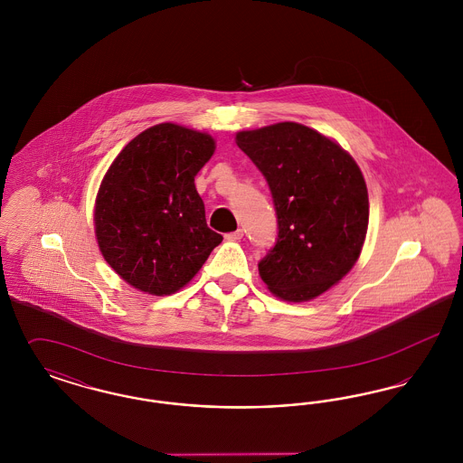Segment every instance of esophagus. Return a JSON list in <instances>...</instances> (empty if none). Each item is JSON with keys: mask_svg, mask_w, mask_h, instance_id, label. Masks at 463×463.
Returning <instances> with one entry per match:
<instances>
[{"mask_svg": "<svg viewBox=\"0 0 463 463\" xmlns=\"http://www.w3.org/2000/svg\"><path fill=\"white\" fill-rule=\"evenodd\" d=\"M242 229H238V231H234V232H229V234H225V240H229V241H240L242 240Z\"/></svg>", "mask_w": 463, "mask_h": 463, "instance_id": "34e87169", "label": "esophagus"}]
</instances>
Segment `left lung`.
I'll use <instances>...</instances> for the list:
<instances>
[{
    "label": "left lung",
    "mask_w": 463,
    "mask_h": 463,
    "mask_svg": "<svg viewBox=\"0 0 463 463\" xmlns=\"http://www.w3.org/2000/svg\"><path fill=\"white\" fill-rule=\"evenodd\" d=\"M265 176L278 240L259 262L267 288L287 302H307L336 285L359 259L368 231L366 182L353 156L298 123L236 135Z\"/></svg>",
    "instance_id": "left-lung-1"
}]
</instances>
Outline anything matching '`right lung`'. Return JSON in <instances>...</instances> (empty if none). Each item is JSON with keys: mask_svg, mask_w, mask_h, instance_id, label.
Listing matches in <instances>:
<instances>
[{"mask_svg": "<svg viewBox=\"0 0 463 463\" xmlns=\"http://www.w3.org/2000/svg\"><path fill=\"white\" fill-rule=\"evenodd\" d=\"M213 153L208 133L161 123L138 133L112 161L95 199V236L128 285L172 295L221 244L194 185Z\"/></svg>", "mask_w": 463, "mask_h": 463, "instance_id": "add662e5", "label": "right lung"}]
</instances>
